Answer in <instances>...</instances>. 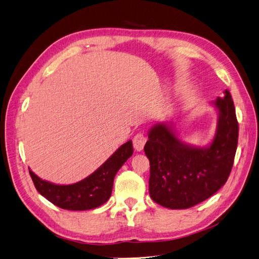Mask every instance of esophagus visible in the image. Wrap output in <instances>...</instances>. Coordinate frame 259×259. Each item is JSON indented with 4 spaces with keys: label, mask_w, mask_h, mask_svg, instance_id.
Segmentation results:
<instances>
[{
    "label": "esophagus",
    "mask_w": 259,
    "mask_h": 259,
    "mask_svg": "<svg viewBox=\"0 0 259 259\" xmlns=\"http://www.w3.org/2000/svg\"><path fill=\"white\" fill-rule=\"evenodd\" d=\"M147 143V137L144 134H137L133 139V146L136 151H143V149Z\"/></svg>",
    "instance_id": "obj_1"
}]
</instances>
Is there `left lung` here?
I'll list each match as a JSON object with an SVG mask.
<instances>
[{
  "mask_svg": "<svg viewBox=\"0 0 259 259\" xmlns=\"http://www.w3.org/2000/svg\"><path fill=\"white\" fill-rule=\"evenodd\" d=\"M213 105L217 127L205 147L180 140L170 123L158 122L149 130L145 153L150 162L149 193L158 204L183 209L211 197L226 184L236 155L239 124L229 91Z\"/></svg>",
  "mask_w": 259,
  "mask_h": 259,
  "instance_id": "8db88e82",
  "label": "left lung"
}]
</instances>
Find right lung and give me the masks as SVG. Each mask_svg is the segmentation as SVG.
<instances>
[{
	"instance_id": "obj_1",
	"label": "right lung",
	"mask_w": 259,
	"mask_h": 259,
	"mask_svg": "<svg viewBox=\"0 0 259 259\" xmlns=\"http://www.w3.org/2000/svg\"><path fill=\"white\" fill-rule=\"evenodd\" d=\"M133 154L132 140L123 144L103 165L81 182L56 185L36 176L29 168L36 190L54 205L69 210L96 208L110 198L114 176Z\"/></svg>"
}]
</instances>
